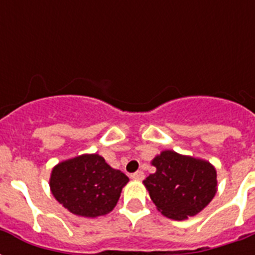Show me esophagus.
Wrapping results in <instances>:
<instances>
[{
	"instance_id": "esophagus-1",
	"label": "esophagus",
	"mask_w": 255,
	"mask_h": 255,
	"mask_svg": "<svg viewBox=\"0 0 255 255\" xmlns=\"http://www.w3.org/2000/svg\"><path fill=\"white\" fill-rule=\"evenodd\" d=\"M131 177L133 178V180H143L144 172L143 170H137V172H135V173L131 174Z\"/></svg>"
}]
</instances>
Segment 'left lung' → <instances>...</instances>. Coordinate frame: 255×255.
I'll use <instances>...</instances> for the list:
<instances>
[{"label":"left lung","mask_w":255,"mask_h":255,"mask_svg":"<svg viewBox=\"0 0 255 255\" xmlns=\"http://www.w3.org/2000/svg\"><path fill=\"white\" fill-rule=\"evenodd\" d=\"M155 173L144 180L157 209L172 220H185L205 208L217 192V174L205 160L164 151L152 160Z\"/></svg>","instance_id":"left-lung-1"}]
</instances>
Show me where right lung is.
<instances>
[{"mask_svg":"<svg viewBox=\"0 0 255 255\" xmlns=\"http://www.w3.org/2000/svg\"><path fill=\"white\" fill-rule=\"evenodd\" d=\"M128 177L99 155H82L54 168L50 188L54 197L71 213L98 217L110 213Z\"/></svg>","mask_w":255,"mask_h":255,"instance_id":"right-lung-1","label":"right lung"}]
</instances>
